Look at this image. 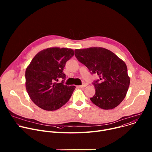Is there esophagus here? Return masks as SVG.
Masks as SVG:
<instances>
[{
	"mask_svg": "<svg viewBox=\"0 0 152 152\" xmlns=\"http://www.w3.org/2000/svg\"><path fill=\"white\" fill-rule=\"evenodd\" d=\"M86 86V85L85 83H83L82 85H79V86H79V88H84V87H85Z\"/></svg>",
	"mask_w": 152,
	"mask_h": 152,
	"instance_id": "obj_1",
	"label": "esophagus"
}]
</instances>
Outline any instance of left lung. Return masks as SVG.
<instances>
[{"label":"left lung","mask_w":152,"mask_h":152,"mask_svg":"<svg viewBox=\"0 0 152 152\" xmlns=\"http://www.w3.org/2000/svg\"><path fill=\"white\" fill-rule=\"evenodd\" d=\"M77 59L99 79L93 85L96 89L91 101L103 110H112L124 99L130 78L126 64L111 51L102 48L76 49Z\"/></svg>","instance_id":"left-lung-1"}]
</instances>
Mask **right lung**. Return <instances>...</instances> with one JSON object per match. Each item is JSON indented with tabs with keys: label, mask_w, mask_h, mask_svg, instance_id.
Segmentation results:
<instances>
[{
	"label": "right lung",
	"mask_w": 152,
	"mask_h": 152,
	"mask_svg": "<svg viewBox=\"0 0 152 152\" xmlns=\"http://www.w3.org/2000/svg\"><path fill=\"white\" fill-rule=\"evenodd\" d=\"M74 55L71 49L42 50L31 61L25 72L26 88L32 102L46 111L57 110L71 97L75 86L65 85L66 64ZM63 80L58 83V79Z\"/></svg>",
	"instance_id": "add662e5"
}]
</instances>
